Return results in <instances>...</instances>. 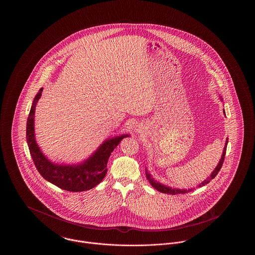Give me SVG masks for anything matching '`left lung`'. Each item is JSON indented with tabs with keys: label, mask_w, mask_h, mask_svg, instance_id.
Instances as JSON below:
<instances>
[{
	"label": "left lung",
	"mask_w": 255,
	"mask_h": 255,
	"mask_svg": "<svg viewBox=\"0 0 255 255\" xmlns=\"http://www.w3.org/2000/svg\"><path fill=\"white\" fill-rule=\"evenodd\" d=\"M220 99L223 101V98H222V97H220ZM224 114L226 115L225 110H224ZM228 141H229V138H227V139H226V145L224 147L223 154H222V157H221L220 160H219L217 166L215 167V169L213 170V172L210 174V176H209V177H207L204 182H201V183L198 185V187H202V186L206 185V184H207L208 182H210L211 180H213V179L217 176L219 171H220L221 167H222V165H223L224 159H225L226 151H227V145H228ZM145 172L146 178H147L148 182H150V184H151L155 189H157L158 191L161 192V193L170 195L185 194V193H188V192H190V191H192V190H193L192 188H191V189H180V188H172V187H170V186H166V185H164L163 183H160V182H158V181H156V180L151 176V174L148 172V170L145 169Z\"/></svg>",
	"instance_id": "obj_1"
}]
</instances>
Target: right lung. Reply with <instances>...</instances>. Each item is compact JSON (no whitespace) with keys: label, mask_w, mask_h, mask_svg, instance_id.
I'll return each instance as SVG.
<instances>
[{"label":"right lung","mask_w":255,"mask_h":255,"mask_svg":"<svg viewBox=\"0 0 255 255\" xmlns=\"http://www.w3.org/2000/svg\"><path fill=\"white\" fill-rule=\"evenodd\" d=\"M42 92L43 88L34 97L26 122V142L38 172L46 181L67 191L82 192L96 187L107 174L106 167L111 153L124 137L130 134L123 133L105 139L89 158L81 162L75 164L52 162L44 155L35 138V109Z\"/></svg>","instance_id":"1"}]
</instances>
